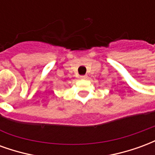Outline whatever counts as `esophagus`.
I'll list each match as a JSON object with an SVG mask.
<instances>
[{"mask_svg": "<svg viewBox=\"0 0 155 155\" xmlns=\"http://www.w3.org/2000/svg\"><path fill=\"white\" fill-rule=\"evenodd\" d=\"M80 78H81V79H86V78H87V75H81Z\"/></svg>", "mask_w": 155, "mask_h": 155, "instance_id": "34e87169", "label": "esophagus"}]
</instances>
